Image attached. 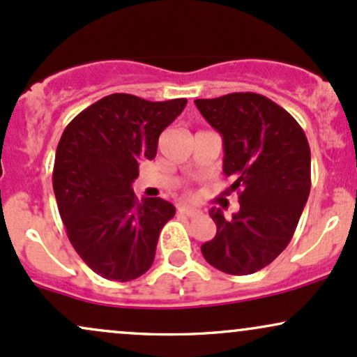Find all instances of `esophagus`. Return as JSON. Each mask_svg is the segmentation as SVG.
I'll return each mask as SVG.
<instances>
[{
	"instance_id": "esophagus-1",
	"label": "esophagus",
	"mask_w": 357,
	"mask_h": 357,
	"mask_svg": "<svg viewBox=\"0 0 357 357\" xmlns=\"http://www.w3.org/2000/svg\"><path fill=\"white\" fill-rule=\"evenodd\" d=\"M178 211L181 213V215H184V216H190V218L199 215L198 210H195V208H190V206H178Z\"/></svg>"
}]
</instances>
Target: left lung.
<instances>
[{"instance_id": "8db88e82", "label": "left lung", "mask_w": 357, "mask_h": 357, "mask_svg": "<svg viewBox=\"0 0 357 357\" xmlns=\"http://www.w3.org/2000/svg\"><path fill=\"white\" fill-rule=\"evenodd\" d=\"M223 137V173L240 211H210L215 238L202 253L215 268L248 275L267 267L292 240L310 192V147L298 122L265 96L235 92L195 100Z\"/></svg>"}]
</instances>
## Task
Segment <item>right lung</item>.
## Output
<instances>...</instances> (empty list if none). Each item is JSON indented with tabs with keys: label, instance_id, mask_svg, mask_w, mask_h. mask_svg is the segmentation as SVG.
Instances as JSON below:
<instances>
[{
	"label": "right lung",
	"instance_id": "add662e5",
	"mask_svg": "<svg viewBox=\"0 0 357 357\" xmlns=\"http://www.w3.org/2000/svg\"><path fill=\"white\" fill-rule=\"evenodd\" d=\"M186 102L112 93L65 127L53 191L72 247L97 275L129 282L153 265L159 233L176 210L161 198L139 202L130 184Z\"/></svg>",
	"mask_w": 357,
	"mask_h": 357
}]
</instances>
